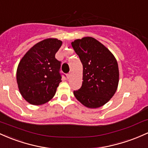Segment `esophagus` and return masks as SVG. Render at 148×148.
<instances>
[{"instance_id":"esophagus-1","label":"esophagus","mask_w":148,"mask_h":148,"mask_svg":"<svg viewBox=\"0 0 148 148\" xmlns=\"http://www.w3.org/2000/svg\"><path fill=\"white\" fill-rule=\"evenodd\" d=\"M71 72H70V73H68V74H67V78H68V79H69V77H71Z\"/></svg>"}]
</instances>
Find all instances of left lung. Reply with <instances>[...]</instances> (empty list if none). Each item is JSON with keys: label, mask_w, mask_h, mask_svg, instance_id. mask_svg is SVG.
I'll return each instance as SVG.
<instances>
[{"label": "left lung", "mask_w": 148, "mask_h": 148, "mask_svg": "<svg viewBox=\"0 0 148 148\" xmlns=\"http://www.w3.org/2000/svg\"><path fill=\"white\" fill-rule=\"evenodd\" d=\"M83 66L82 84L74 91L76 99L89 108L103 106L113 96L119 82V69L113 54L92 37L71 43Z\"/></svg>", "instance_id": "8db88e82"}]
</instances>
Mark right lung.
<instances>
[{
    "instance_id": "1",
    "label": "right lung",
    "mask_w": 148,
    "mask_h": 148,
    "mask_svg": "<svg viewBox=\"0 0 148 148\" xmlns=\"http://www.w3.org/2000/svg\"><path fill=\"white\" fill-rule=\"evenodd\" d=\"M61 45L56 38L40 41L19 62L16 82L21 96L29 103L42 105L54 97L61 82V62L55 58Z\"/></svg>"
}]
</instances>
